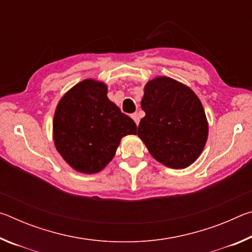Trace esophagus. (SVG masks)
Masks as SVG:
<instances>
[{
  "label": "esophagus",
  "instance_id": "obj_1",
  "mask_svg": "<svg viewBox=\"0 0 252 252\" xmlns=\"http://www.w3.org/2000/svg\"><path fill=\"white\" fill-rule=\"evenodd\" d=\"M131 118L133 119V121L135 122V125L138 126V125H139V122H140V117H139V114H138V113H133V114H132V116H131Z\"/></svg>",
  "mask_w": 252,
  "mask_h": 252
}]
</instances>
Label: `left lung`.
Here are the masks:
<instances>
[{
	"mask_svg": "<svg viewBox=\"0 0 252 252\" xmlns=\"http://www.w3.org/2000/svg\"><path fill=\"white\" fill-rule=\"evenodd\" d=\"M138 136L150 155L171 169H185L201 155L208 121L201 101L189 87L158 76L144 87Z\"/></svg>",
	"mask_w": 252,
	"mask_h": 252,
	"instance_id": "obj_1",
	"label": "left lung"
}]
</instances>
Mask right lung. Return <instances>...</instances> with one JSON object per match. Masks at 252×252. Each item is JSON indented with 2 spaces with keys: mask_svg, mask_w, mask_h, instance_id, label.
Here are the masks:
<instances>
[{
  "mask_svg": "<svg viewBox=\"0 0 252 252\" xmlns=\"http://www.w3.org/2000/svg\"><path fill=\"white\" fill-rule=\"evenodd\" d=\"M108 87L92 79L70 89L58 103L53 140L71 168L92 174L113 159L121 139L136 133L134 121L108 96Z\"/></svg>",
  "mask_w": 252,
  "mask_h": 252,
  "instance_id": "right-lung-1",
  "label": "right lung"
}]
</instances>
